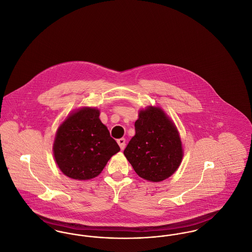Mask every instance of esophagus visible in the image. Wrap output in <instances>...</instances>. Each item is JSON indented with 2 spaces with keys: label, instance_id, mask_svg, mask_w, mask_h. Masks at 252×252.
Listing matches in <instances>:
<instances>
[{
  "label": "esophagus",
  "instance_id": "1",
  "mask_svg": "<svg viewBox=\"0 0 252 252\" xmlns=\"http://www.w3.org/2000/svg\"><path fill=\"white\" fill-rule=\"evenodd\" d=\"M117 143L120 146L121 150H124L125 146H126V139L125 138H121L119 140H117Z\"/></svg>",
  "mask_w": 252,
  "mask_h": 252
}]
</instances>
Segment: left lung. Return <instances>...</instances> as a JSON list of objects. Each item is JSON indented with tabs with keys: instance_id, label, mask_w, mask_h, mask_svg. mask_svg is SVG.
<instances>
[{
	"instance_id": "left-lung-1",
	"label": "left lung",
	"mask_w": 252,
	"mask_h": 252,
	"mask_svg": "<svg viewBox=\"0 0 252 252\" xmlns=\"http://www.w3.org/2000/svg\"><path fill=\"white\" fill-rule=\"evenodd\" d=\"M135 132L124 154L138 176L158 182L173 175L183 152L179 132L162 109L150 107L141 110Z\"/></svg>"
}]
</instances>
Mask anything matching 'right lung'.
<instances>
[{
  "label": "right lung",
  "mask_w": 252,
  "mask_h": 252,
  "mask_svg": "<svg viewBox=\"0 0 252 252\" xmlns=\"http://www.w3.org/2000/svg\"><path fill=\"white\" fill-rule=\"evenodd\" d=\"M99 114L96 108H81L72 113L58 129L54 156L62 173L71 179L95 178L108 159L120 151Z\"/></svg>",
  "instance_id": "right-lung-1"
}]
</instances>
